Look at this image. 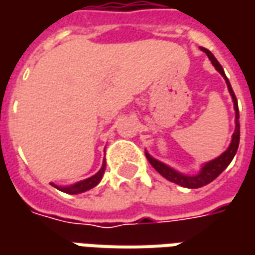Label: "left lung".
<instances>
[{
    "label": "left lung",
    "instance_id": "8db88e82",
    "mask_svg": "<svg viewBox=\"0 0 255 255\" xmlns=\"http://www.w3.org/2000/svg\"><path fill=\"white\" fill-rule=\"evenodd\" d=\"M201 51L209 56V59L211 61L213 66H214V68L220 72L221 76L224 78V81H226V84H227V88H229V92H230L231 95L233 103H234V111H236V130H234V133H233L230 146L227 147V150H226V152L221 153L219 157L213 159V160H210V162L204 163V164L201 166L200 171H199L197 174H191V176L190 174H184V173H180V171L174 170L173 167H170V166L164 164V163H162L160 160H157V159L152 157V156H150L147 152H144L146 153L147 160L150 162V164H152L156 170L162 174L164 179H167L169 181H173V183L179 184V186H181V187H187V189H199V187H203V186H206V184L211 183V181L214 180L217 176H220V173H223V170L230 164L231 160H233V157L236 156L237 149H239V143H240V122H239L240 115H239L237 98H236V95H234L233 89H231V85L230 82H229V79H227L226 74H224L223 66H221V65L219 64V61L214 58V55L211 54L209 49H206V48H201Z\"/></svg>",
    "mask_w": 255,
    "mask_h": 255
}]
</instances>
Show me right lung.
<instances>
[{"mask_svg":"<svg viewBox=\"0 0 255 255\" xmlns=\"http://www.w3.org/2000/svg\"><path fill=\"white\" fill-rule=\"evenodd\" d=\"M105 169H106V162L103 160V164H102V167H101V170L98 171L96 174H93L92 177H88V179L78 181V183L71 184V186H56V184H54V183H51V184H52L54 187H56L58 190L64 191V193H68V194H79V193H84V191L91 190V189H93L95 186H98V184H99V181L102 180Z\"/></svg>","mask_w":255,"mask_h":255,"instance_id":"right-lung-1","label":"right lung"}]
</instances>
